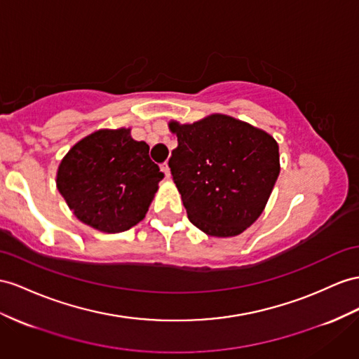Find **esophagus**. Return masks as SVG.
I'll use <instances>...</instances> for the list:
<instances>
[{
	"label": "esophagus",
	"instance_id": "1",
	"mask_svg": "<svg viewBox=\"0 0 359 359\" xmlns=\"http://www.w3.org/2000/svg\"><path fill=\"white\" fill-rule=\"evenodd\" d=\"M161 168H162V171L165 172V176H167V177L171 176V174H170V167H168L167 162H163V163L161 165Z\"/></svg>",
	"mask_w": 359,
	"mask_h": 359
}]
</instances>
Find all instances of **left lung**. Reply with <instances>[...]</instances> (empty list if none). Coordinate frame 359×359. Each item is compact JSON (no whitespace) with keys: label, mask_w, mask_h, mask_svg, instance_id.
<instances>
[{"label":"left lung","mask_w":359,"mask_h":359,"mask_svg":"<svg viewBox=\"0 0 359 359\" xmlns=\"http://www.w3.org/2000/svg\"><path fill=\"white\" fill-rule=\"evenodd\" d=\"M170 128L177 147L168 167L189 222L210 236L244 232L262 214L278 180V142L219 114Z\"/></svg>","instance_id":"1"}]
</instances>
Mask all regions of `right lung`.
Here are the masks:
<instances>
[{
  "label": "right lung",
  "mask_w": 359,
  "mask_h": 359,
  "mask_svg": "<svg viewBox=\"0 0 359 359\" xmlns=\"http://www.w3.org/2000/svg\"><path fill=\"white\" fill-rule=\"evenodd\" d=\"M149 150L128 128L98 130L62 159L57 189L80 222L107 233L127 231L145 217L163 179Z\"/></svg>",
  "instance_id": "right-lung-1"
}]
</instances>
